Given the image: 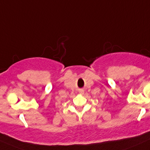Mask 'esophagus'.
Listing matches in <instances>:
<instances>
[{
  "instance_id": "34e87169",
  "label": "esophagus",
  "mask_w": 150,
  "mask_h": 150,
  "mask_svg": "<svg viewBox=\"0 0 150 150\" xmlns=\"http://www.w3.org/2000/svg\"><path fill=\"white\" fill-rule=\"evenodd\" d=\"M79 93H80V95H83V94H84V90H83V89H80V90H79Z\"/></svg>"
}]
</instances>
